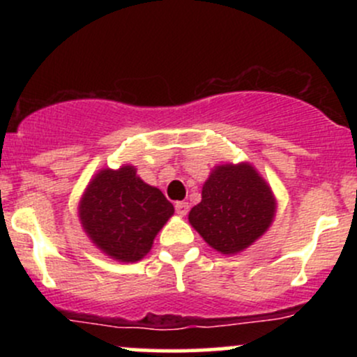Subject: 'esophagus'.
Masks as SVG:
<instances>
[{"mask_svg": "<svg viewBox=\"0 0 357 357\" xmlns=\"http://www.w3.org/2000/svg\"><path fill=\"white\" fill-rule=\"evenodd\" d=\"M174 208H176V213H178L179 216L188 215V211H190V204H188L186 202H178L174 204Z\"/></svg>", "mask_w": 357, "mask_h": 357, "instance_id": "obj_1", "label": "esophagus"}]
</instances>
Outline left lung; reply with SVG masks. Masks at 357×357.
Listing matches in <instances>:
<instances>
[{
  "label": "left lung",
  "instance_id": "obj_1",
  "mask_svg": "<svg viewBox=\"0 0 357 357\" xmlns=\"http://www.w3.org/2000/svg\"><path fill=\"white\" fill-rule=\"evenodd\" d=\"M275 213L268 184L250 165H223L204 183L202 203L190 211V223L208 245L236 253L267 231Z\"/></svg>",
  "mask_w": 357,
  "mask_h": 357
}]
</instances>
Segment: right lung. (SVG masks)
Here are the masks:
<instances>
[{"mask_svg": "<svg viewBox=\"0 0 357 357\" xmlns=\"http://www.w3.org/2000/svg\"><path fill=\"white\" fill-rule=\"evenodd\" d=\"M173 213L166 196L137 178L132 166L100 171L80 203V220L90 240L121 261L141 260Z\"/></svg>", "mask_w": 357, "mask_h": 357, "instance_id": "right-lung-1", "label": "right lung"}]
</instances>
